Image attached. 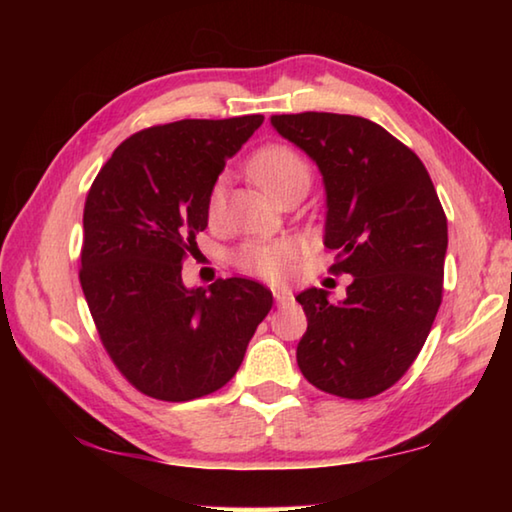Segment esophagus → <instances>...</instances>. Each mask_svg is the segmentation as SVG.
<instances>
[{
  "label": "esophagus",
  "mask_w": 512,
  "mask_h": 512,
  "mask_svg": "<svg viewBox=\"0 0 512 512\" xmlns=\"http://www.w3.org/2000/svg\"><path fill=\"white\" fill-rule=\"evenodd\" d=\"M273 298H275V305H289V302H293V293L291 291H284V289H273Z\"/></svg>",
  "instance_id": "esophagus-1"
}]
</instances>
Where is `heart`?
Masks as SVG:
<instances>
[{
  "label": "heart",
  "mask_w": 512,
  "mask_h": 512,
  "mask_svg": "<svg viewBox=\"0 0 512 512\" xmlns=\"http://www.w3.org/2000/svg\"><path fill=\"white\" fill-rule=\"evenodd\" d=\"M250 173L271 196H280L296 185H307L311 169L302 155L287 144H266L250 160ZM221 201V189L214 187L207 201V210L214 212ZM232 264L248 275L262 280H282L287 277L293 259H296V244L289 239H248L232 253Z\"/></svg>",
  "instance_id": "heart-1"
}]
</instances>
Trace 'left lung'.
<instances>
[{
    "label": "left lung",
    "mask_w": 512,
    "mask_h": 512,
    "mask_svg": "<svg viewBox=\"0 0 512 512\" xmlns=\"http://www.w3.org/2000/svg\"><path fill=\"white\" fill-rule=\"evenodd\" d=\"M271 124L318 164L327 192L329 271L352 275L348 298H296L307 316L298 366L309 384L368 400L404 377L443 302L447 216L409 146L363 117L275 115Z\"/></svg>",
    "instance_id": "obj_1"
}]
</instances>
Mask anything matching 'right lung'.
I'll return each instance as SVG.
<instances>
[{
	"label": "right lung",
	"mask_w": 512,
	"mask_h": 512,
	"mask_svg": "<svg viewBox=\"0 0 512 512\" xmlns=\"http://www.w3.org/2000/svg\"><path fill=\"white\" fill-rule=\"evenodd\" d=\"M262 115L180 119L121 142L85 198L81 289L99 339L137 391L205 397L235 377L273 307L246 277L187 289L183 262L207 228L216 178Z\"/></svg>",
	"instance_id": "right-lung-1"
}]
</instances>
